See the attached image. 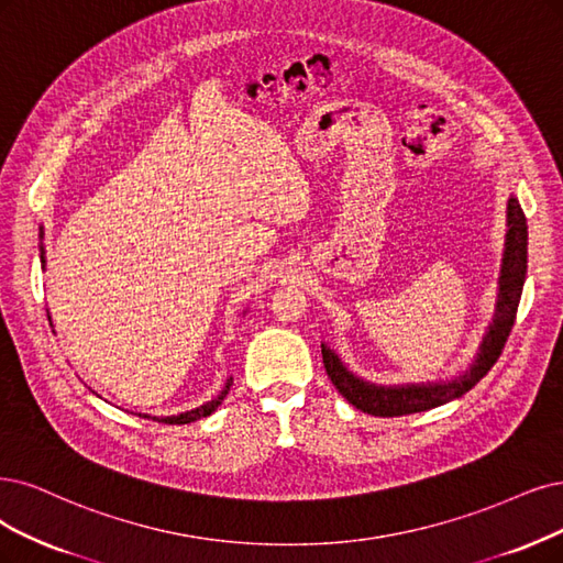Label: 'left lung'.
Returning <instances> with one entry per match:
<instances>
[{
  "label": "left lung",
  "instance_id": "obj_1",
  "mask_svg": "<svg viewBox=\"0 0 563 563\" xmlns=\"http://www.w3.org/2000/svg\"><path fill=\"white\" fill-rule=\"evenodd\" d=\"M527 218L522 206L510 195L508 199V232H506V247H504V262H501V276H498V299L494 320L483 336L481 350L460 378L448 383H420V385H373L355 373L347 371L345 364L331 347L322 343V362L327 368V376L334 383V387L343 397L364 412L376 415V418H399V415L422 412L435 406H443L452 399H460L471 387L481 383L487 371L496 364L498 355L510 336V329L515 324L519 297H522V287L527 278Z\"/></svg>",
  "mask_w": 563,
  "mask_h": 563
}]
</instances>
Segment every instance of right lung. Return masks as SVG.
Wrapping results in <instances>:
<instances>
[{
    "label": "right lung",
    "mask_w": 563,
    "mask_h": 563,
    "mask_svg": "<svg viewBox=\"0 0 563 563\" xmlns=\"http://www.w3.org/2000/svg\"><path fill=\"white\" fill-rule=\"evenodd\" d=\"M41 236H44V234H41ZM41 264H46V260H44V245H41ZM229 387H232V378L227 380V385L222 387V391L218 394V397H216L213 401H206L203 406H199V408H195V410H187V412H180V415H172V418H153V420L164 422V424H187V422L201 420V418H206V415H211V412L224 401V397L229 394ZM145 418H148V415H145Z\"/></svg>",
    "instance_id": "right-lung-1"
}]
</instances>
